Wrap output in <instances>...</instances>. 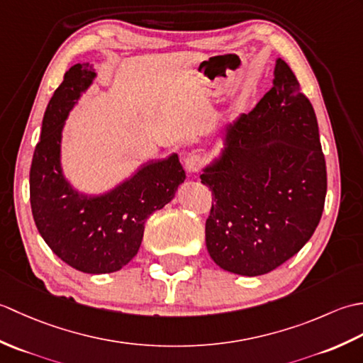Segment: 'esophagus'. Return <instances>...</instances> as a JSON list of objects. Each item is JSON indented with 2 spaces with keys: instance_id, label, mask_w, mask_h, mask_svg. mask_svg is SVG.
<instances>
[{
  "instance_id": "esophagus-1",
  "label": "esophagus",
  "mask_w": 363,
  "mask_h": 363,
  "mask_svg": "<svg viewBox=\"0 0 363 363\" xmlns=\"http://www.w3.org/2000/svg\"><path fill=\"white\" fill-rule=\"evenodd\" d=\"M206 164V159L203 154L199 152H191L190 156L186 159V168L189 173H198Z\"/></svg>"
}]
</instances>
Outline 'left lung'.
I'll return each instance as SVG.
<instances>
[{"label": "left lung", "mask_w": 363, "mask_h": 363, "mask_svg": "<svg viewBox=\"0 0 363 363\" xmlns=\"http://www.w3.org/2000/svg\"><path fill=\"white\" fill-rule=\"evenodd\" d=\"M228 142L201 174L212 190L207 251L226 272L267 274L309 242L328 189L317 117L282 59L273 87L229 128Z\"/></svg>", "instance_id": "8db88e82"}]
</instances>
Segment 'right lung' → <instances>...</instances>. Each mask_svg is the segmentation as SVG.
<instances>
[{
    "instance_id": "1",
    "label": "right lung",
    "mask_w": 363,
    "mask_h": 363,
    "mask_svg": "<svg viewBox=\"0 0 363 363\" xmlns=\"http://www.w3.org/2000/svg\"><path fill=\"white\" fill-rule=\"evenodd\" d=\"M94 78L89 64H76L50 99L30 164L29 198L35 226L51 251L74 269L101 274L117 272L135 256L146 218L172 201L186 173L174 154L151 162L107 195L86 198L72 190L60 172V134Z\"/></svg>"
}]
</instances>
